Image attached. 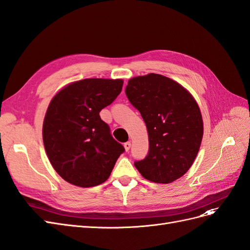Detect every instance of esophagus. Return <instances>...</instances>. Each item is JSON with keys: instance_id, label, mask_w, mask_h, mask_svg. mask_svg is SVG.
I'll return each instance as SVG.
<instances>
[{"instance_id": "1", "label": "esophagus", "mask_w": 250, "mask_h": 250, "mask_svg": "<svg viewBox=\"0 0 250 250\" xmlns=\"http://www.w3.org/2000/svg\"><path fill=\"white\" fill-rule=\"evenodd\" d=\"M131 142L130 141H127V142H125V144L124 145V146H125V152H127L129 151V149L131 148Z\"/></svg>"}]
</instances>
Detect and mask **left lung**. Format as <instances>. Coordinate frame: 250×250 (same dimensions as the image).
<instances>
[{"label":"left lung","instance_id":"obj_1","mask_svg":"<svg viewBox=\"0 0 250 250\" xmlns=\"http://www.w3.org/2000/svg\"><path fill=\"white\" fill-rule=\"evenodd\" d=\"M125 94L140 112L148 134V154L135 167L152 182L179 179L194 163L203 137L196 99L179 83L156 73L131 78Z\"/></svg>","mask_w":250,"mask_h":250}]
</instances>
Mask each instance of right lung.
I'll return each instance as SVG.
<instances>
[{
  "label": "right lung",
  "instance_id": "obj_1",
  "mask_svg": "<svg viewBox=\"0 0 250 250\" xmlns=\"http://www.w3.org/2000/svg\"><path fill=\"white\" fill-rule=\"evenodd\" d=\"M123 80L85 78L62 88L50 102L42 141L50 163L63 180L80 188L104 183L125 148L99 116L123 89Z\"/></svg>",
  "mask_w": 250,
  "mask_h": 250
}]
</instances>
